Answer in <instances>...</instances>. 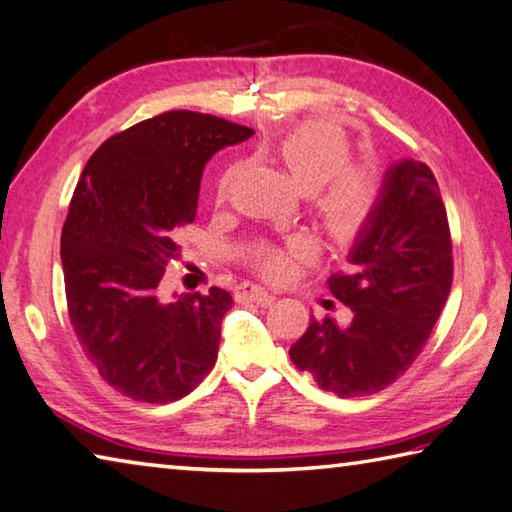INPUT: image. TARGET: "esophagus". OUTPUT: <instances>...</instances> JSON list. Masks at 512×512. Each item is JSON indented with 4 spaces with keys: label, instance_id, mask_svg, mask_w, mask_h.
Instances as JSON below:
<instances>
[{
    "label": "esophagus",
    "instance_id": "1",
    "mask_svg": "<svg viewBox=\"0 0 512 512\" xmlns=\"http://www.w3.org/2000/svg\"><path fill=\"white\" fill-rule=\"evenodd\" d=\"M236 296L240 298V301H252L258 305H269L276 301V296L269 292V289L254 285V283H240L236 289Z\"/></svg>",
    "mask_w": 512,
    "mask_h": 512
}]
</instances>
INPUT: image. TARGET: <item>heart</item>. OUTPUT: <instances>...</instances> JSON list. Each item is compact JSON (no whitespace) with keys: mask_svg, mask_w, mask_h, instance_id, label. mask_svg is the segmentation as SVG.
<instances>
[{"mask_svg":"<svg viewBox=\"0 0 512 512\" xmlns=\"http://www.w3.org/2000/svg\"><path fill=\"white\" fill-rule=\"evenodd\" d=\"M352 140L330 122H303L274 144V156L298 187L310 191L318 225L332 243L347 245L359 238L381 205V180L376 171L352 162ZM231 171L218 182V196L229 189ZM314 254L305 238H287L283 243H258L247 254V265L265 278L283 281Z\"/></svg>","mask_w":512,"mask_h":512,"instance_id":"1","label":"heart"}]
</instances>
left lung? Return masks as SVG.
<instances>
[{
	"mask_svg": "<svg viewBox=\"0 0 512 512\" xmlns=\"http://www.w3.org/2000/svg\"><path fill=\"white\" fill-rule=\"evenodd\" d=\"M352 272L327 278L352 310L350 325L312 318L294 365L341 399L388 388L417 361L448 301L452 240L435 173L401 160L385 173L381 205L350 252Z\"/></svg>",
	"mask_w": 512,
	"mask_h": 512,
	"instance_id": "8db88e82",
	"label": "left lung"
}]
</instances>
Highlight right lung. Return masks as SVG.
<instances>
[{
	"label": "right lung",
	"mask_w": 512,
	"mask_h": 512,
	"mask_svg": "<svg viewBox=\"0 0 512 512\" xmlns=\"http://www.w3.org/2000/svg\"><path fill=\"white\" fill-rule=\"evenodd\" d=\"M252 129L167 111L115 133L86 162L62 229L66 307L77 341L124 397L171 403L216 365L229 292L162 298L180 231L196 220L205 162Z\"/></svg>",
	"instance_id": "1"
}]
</instances>
